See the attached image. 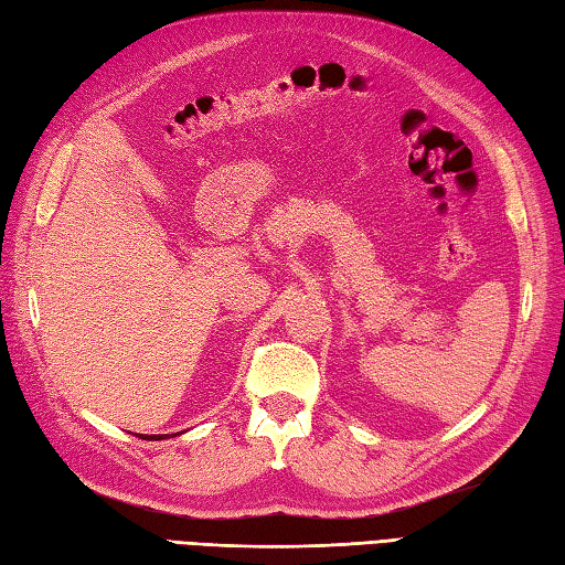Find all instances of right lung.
Returning <instances> with one entry per match:
<instances>
[{"mask_svg": "<svg viewBox=\"0 0 565 565\" xmlns=\"http://www.w3.org/2000/svg\"><path fill=\"white\" fill-rule=\"evenodd\" d=\"M164 435H142V439H162Z\"/></svg>", "mask_w": 565, "mask_h": 565, "instance_id": "1", "label": "right lung"}]
</instances>
